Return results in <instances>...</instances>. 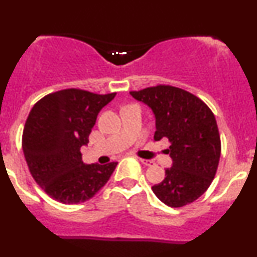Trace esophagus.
Wrapping results in <instances>:
<instances>
[{"label":"esophagus","mask_w":257,"mask_h":257,"mask_svg":"<svg viewBox=\"0 0 257 257\" xmlns=\"http://www.w3.org/2000/svg\"><path fill=\"white\" fill-rule=\"evenodd\" d=\"M140 161H142L144 165H147V166H154V165H155V161L147 160V159H140Z\"/></svg>","instance_id":"obj_1"}]
</instances>
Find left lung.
<instances>
[{
    "label": "left lung",
    "mask_w": 257,
    "mask_h": 257,
    "mask_svg": "<svg viewBox=\"0 0 257 257\" xmlns=\"http://www.w3.org/2000/svg\"><path fill=\"white\" fill-rule=\"evenodd\" d=\"M156 118L154 139L166 138L171 169L154 193L166 206L178 208L198 199L214 180L220 159V136L210 108L196 94L170 85L131 91Z\"/></svg>",
    "instance_id": "1"
}]
</instances>
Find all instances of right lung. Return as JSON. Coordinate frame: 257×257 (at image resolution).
<instances>
[{"label":"right lung","instance_id":"add662e5","mask_svg":"<svg viewBox=\"0 0 257 257\" xmlns=\"http://www.w3.org/2000/svg\"><path fill=\"white\" fill-rule=\"evenodd\" d=\"M115 97L66 88L43 97L26 120L22 148L32 176L44 192L64 204L88 201L112 176L117 163H82L97 115Z\"/></svg>","mask_w":257,"mask_h":257}]
</instances>
